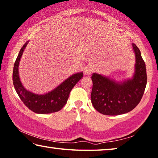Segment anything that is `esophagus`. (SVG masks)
<instances>
[{
	"label": "esophagus",
	"mask_w": 158,
	"mask_h": 158,
	"mask_svg": "<svg viewBox=\"0 0 158 158\" xmlns=\"http://www.w3.org/2000/svg\"><path fill=\"white\" fill-rule=\"evenodd\" d=\"M92 69L90 66H86L84 68V75H89L92 74Z\"/></svg>",
	"instance_id": "34e87169"
}]
</instances>
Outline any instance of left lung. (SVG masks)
<instances>
[{
    "mask_svg": "<svg viewBox=\"0 0 158 158\" xmlns=\"http://www.w3.org/2000/svg\"><path fill=\"white\" fill-rule=\"evenodd\" d=\"M135 55V72L132 78L118 81L94 73L92 76L91 100L94 109L105 115H119L132 111L139 103L147 84L145 63L140 51L132 44Z\"/></svg>",
    "mask_w": 158,
    "mask_h": 158,
    "instance_id": "8db88e82",
    "label": "left lung"
}]
</instances>
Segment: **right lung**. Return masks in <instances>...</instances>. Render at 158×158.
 I'll return each instance as SVG.
<instances>
[{
    "mask_svg": "<svg viewBox=\"0 0 158 158\" xmlns=\"http://www.w3.org/2000/svg\"><path fill=\"white\" fill-rule=\"evenodd\" d=\"M29 41H26L20 50L15 60L13 72V83L20 99L27 107L37 114H49L61 110L68 100L71 90L82 77L83 72L72 75L54 89L46 94H38L26 89L19 77V66L23 51Z\"/></svg>",
    "mask_w": 158,
    "mask_h": 158,
    "instance_id": "obj_1",
    "label": "right lung"
}]
</instances>
